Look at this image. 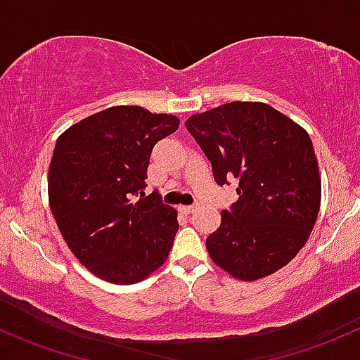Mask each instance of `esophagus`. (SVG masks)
I'll use <instances>...</instances> for the list:
<instances>
[{"instance_id":"obj_1","label":"esophagus","mask_w":360,"mask_h":360,"mask_svg":"<svg viewBox=\"0 0 360 360\" xmlns=\"http://www.w3.org/2000/svg\"><path fill=\"white\" fill-rule=\"evenodd\" d=\"M181 210H183L184 213H188V215H189V213H195L196 210H198V203L188 205V207H181Z\"/></svg>"}]
</instances>
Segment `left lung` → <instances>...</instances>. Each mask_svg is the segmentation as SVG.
I'll return each mask as SVG.
<instances>
[{
    "mask_svg": "<svg viewBox=\"0 0 360 360\" xmlns=\"http://www.w3.org/2000/svg\"><path fill=\"white\" fill-rule=\"evenodd\" d=\"M224 186L238 179L239 200L208 236L210 258L239 280L285 266L309 239L321 179L311 138L263 102H229L184 122Z\"/></svg>",
    "mask_w": 360,
    "mask_h": 360,
    "instance_id": "1",
    "label": "left lung"
}]
</instances>
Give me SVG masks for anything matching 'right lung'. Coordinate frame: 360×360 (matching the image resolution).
Returning <instances> with one entry per match:
<instances>
[{
  "mask_svg": "<svg viewBox=\"0 0 360 360\" xmlns=\"http://www.w3.org/2000/svg\"><path fill=\"white\" fill-rule=\"evenodd\" d=\"M177 128L171 114L116 105L58 138L47 181L51 212L71 252L102 280L136 283L167 259L177 212L143 189L150 153Z\"/></svg>",
  "mask_w": 360,
  "mask_h": 360,
  "instance_id": "1",
  "label": "right lung"
}]
</instances>
